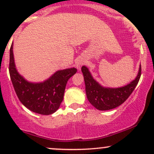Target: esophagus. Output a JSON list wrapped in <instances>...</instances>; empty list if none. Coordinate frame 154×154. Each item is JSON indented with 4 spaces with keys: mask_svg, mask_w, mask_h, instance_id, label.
<instances>
[{
    "mask_svg": "<svg viewBox=\"0 0 154 154\" xmlns=\"http://www.w3.org/2000/svg\"><path fill=\"white\" fill-rule=\"evenodd\" d=\"M82 64H84V62H82V61H79V62H77V68L78 69L80 68V66H82Z\"/></svg>",
    "mask_w": 154,
    "mask_h": 154,
    "instance_id": "esophagus-1",
    "label": "esophagus"
}]
</instances>
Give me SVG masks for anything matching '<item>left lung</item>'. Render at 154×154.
I'll return each mask as SVG.
<instances>
[{
    "label": "left lung",
    "instance_id": "8db88e82",
    "mask_svg": "<svg viewBox=\"0 0 154 154\" xmlns=\"http://www.w3.org/2000/svg\"><path fill=\"white\" fill-rule=\"evenodd\" d=\"M81 69L88 99L93 106L100 111L110 110L122 104L135 90L141 75V65H140L137 77L130 84L117 88H104L93 78L85 66H82Z\"/></svg>",
    "mask_w": 154,
    "mask_h": 154
}]
</instances>
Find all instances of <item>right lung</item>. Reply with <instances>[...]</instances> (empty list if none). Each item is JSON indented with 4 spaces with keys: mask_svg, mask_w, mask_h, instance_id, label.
I'll list each match as a JSON object with an SVG mask.
<instances>
[{
    "mask_svg": "<svg viewBox=\"0 0 154 154\" xmlns=\"http://www.w3.org/2000/svg\"><path fill=\"white\" fill-rule=\"evenodd\" d=\"M77 72V69L59 70L43 82L26 81L16 69L13 44L10 48L9 74L14 91L24 106L35 113L49 115L58 110L63 100L67 81Z\"/></svg>",
    "mask_w": 154,
    "mask_h": 154,
    "instance_id": "1",
    "label": "right lung"
}]
</instances>
